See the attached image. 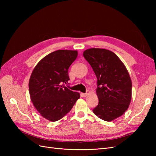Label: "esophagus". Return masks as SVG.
I'll return each mask as SVG.
<instances>
[{
	"instance_id": "34e87169",
	"label": "esophagus",
	"mask_w": 156,
	"mask_h": 156,
	"mask_svg": "<svg viewBox=\"0 0 156 156\" xmlns=\"http://www.w3.org/2000/svg\"><path fill=\"white\" fill-rule=\"evenodd\" d=\"M89 94H90V92H89V90H87L86 93H83L82 95H83L84 97H87L88 95H89Z\"/></svg>"
}]
</instances>
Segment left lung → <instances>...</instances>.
Instances as JSON below:
<instances>
[{
    "instance_id": "1",
    "label": "left lung",
    "mask_w": 156,
    "mask_h": 156,
    "mask_svg": "<svg viewBox=\"0 0 156 156\" xmlns=\"http://www.w3.org/2000/svg\"><path fill=\"white\" fill-rule=\"evenodd\" d=\"M83 56L98 79L99 103L93 112L107 122L121 116L131 100L132 83L125 65L115 53L105 49H88Z\"/></svg>"
}]
</instances>
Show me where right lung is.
<instances>
[{"label": "right lung", "mask_w": 156, "mask_h": 156, "mask_svg": "<svg viewBox=\"0 0 156 156\" xmlns=\"http://www.w3.org/2000/svg\"><path fill=\"white\" fill-rule=\"evenodd\" d=\"M77 51L58 50L46 55L36 64L29 79V94L40 115L51 122L63 118L72 109L80 94L65 84L69 80L68 69Z\"/></svg>", "instance_id": "1"}]
</instances>
